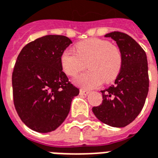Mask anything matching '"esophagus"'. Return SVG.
<instances>
[{"mask_svg": "<svg viewBox=\"0 0 158 158\" xmlns=\"http://www.w3.org/2000/svg\"><path fill=\"white\" fill-rule=\"evenodd\" d=\"M89 94V91L88 90H80V95H81V96H86V95H88Z\"/></svg>", "mask_w": 158, "mask_h": 158, "instance_id": "obj_1", "label": "esophagus"}]
</instances>
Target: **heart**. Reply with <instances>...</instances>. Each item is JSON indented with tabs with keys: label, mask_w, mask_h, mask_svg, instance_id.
<instances>
[{
	"label": "heart",
	"mask_w": 158,
	"mask_h": 158,
	"mask_svg": "<svg viewBox=\"0 0 158 158\" xmlns=\"http://www.w3.org/2000/svg\"><path fill=\"white\" fill-rule=\"evenodd\" d=\"M89 70L78 74L75 83L85 89L96 88L103 82L114 80L123 66L120 48L109 40L89 39L76 45V52L66 49L61 53L62 70L68 76H75L85 68Z\"/></svg>",
	"instance_id": "heart-1"
}]
</instances>
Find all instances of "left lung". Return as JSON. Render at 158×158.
I'll return each mask as SVG.
<instances>
[{"label":"left lung","mask_w":158,"mask_h":158,"mask_svg":"<svg viewBox=\"0 0 158 158\" xmlns=\"http://www.w3.org/2000/svg\"><path fill=\"white\" fill-rule=\"evenodd\" d=\"M116 41L123 55V66L112 85L101 90L103 101L92 108L102 123L122 128L133 122L141 112L149 87L146 52L124 33L114 31L105 35Z\"/></svg>","instance_id":"1"}]
</instances>
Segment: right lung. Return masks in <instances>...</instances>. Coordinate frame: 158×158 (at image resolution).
<instances>
[{
	"instance_id": "add662e5",
	"label": "right lung",
	"mask_w": 158,
	"mask_h": 158,
	"mask_svg": "<svg viewBox=\"0 0 158 158\" xmlns=\"http://www.w3.org/2000/svg\"><path fill=\"white\" fill-rule=\"evenodd\" d=\"M71 44L63 35H46L29 43L18 55L12 73L14 105L32 130L48 133L58 128L79 94L60 62L61 53Z\"/></svg>"
}]
</instances>
